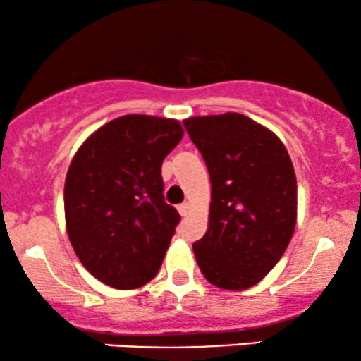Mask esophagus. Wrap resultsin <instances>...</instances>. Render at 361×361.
I'll return each instance as SVG.
<instances>
[{
    "instance_id": "34e87169",
    "label": "esophagus",
    "mask_w": 361,
    "mask_h": 361,
    "mask_svg": "<svg viewBox=\"0 0 361 361\" xmlns=\"http://www.w3.org/2000/svg\"><path fill=\"white\" fill-rule=\"evenodd\" d=\"M176 209H178V212H180V215H183V217H185V215L188 214V210H190V205L186 204V202H185V204H180V205H178Z\"/></svg>"
}]
</instances>
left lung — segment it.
<instances>
[{
    "mask_svg": "<svg viewBox=\"0 0 361 361\" xmlns=\"http://www.w3.org/2000/svg\"><path fill=\"white\" fill-rule=\"evenodd\" d=\"M212 183L209 229L193 243L198 267L226 290L256 285L287 250L297 178L281 140L241 114L183 120Z\"/></svg>",
    "mask_w": 361,
    "mask_h": 361,
    "instance_id": "8db88e82",
    "label": "left lung"
}]
</instances>
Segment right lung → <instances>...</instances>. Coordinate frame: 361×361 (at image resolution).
Listing matches in <instances>:
<instances>
[{"label":"right lung","mask_w":361,"mask_h":361,"mask_svg":"<svg viewBox=\"0 0 361 361\" xmlns=\"http://www.w3.org/2000/svg\"><path fill=\"white\" fill-rule=\"evenodd\" d=\"M183 137L180 122L126 115L80 147L64 183L66 227L82 267L130 290L156 276L180 222L164 200L161 166Z\"/></svg>","instance_id":"right-lung-1"}]
</instances>
